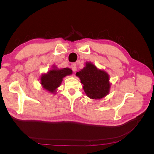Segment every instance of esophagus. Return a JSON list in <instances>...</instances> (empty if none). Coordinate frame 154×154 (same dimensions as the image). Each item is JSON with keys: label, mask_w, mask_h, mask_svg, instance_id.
<instances>
[{"label": "esophagus", "mask_w": 154, "mask_h": 154, "mask_svg": "<svg viewBox=\"0 0 154 154\" xmlns=\"http://www.w3.org/2000/svg\"><path fill=\"white\" fill-rule=\"evenodd\" d=\"M71 68H72V70L74 72L76 71V63H72L71 65Z\"/></svg>", "instance_id": "obj_1"}]
</instances>
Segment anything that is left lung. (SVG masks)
I'll return each mask as SVG.
<instances>
[{"instance_id":"8db88e82","label":"left lung","mask_w":154,"mask_h":154,"mask_svg":"<svg viewBox=\"0 0 154 154\" xmlns=\"http://www.w3.org/2000/svg\"><path fill=\"white\" fill-rule=\"evenodd\" d=\"M76 75L80 78L83 90L89 98L100 100L109 93L111 83L108 73L97 69L91 62H86L85 67Z\"/></svg>"}]
</instances>
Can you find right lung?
I'll list each match as a JSON object with an SVG mask.
<instances>
[{
	"instance_id": "obj_1",
	"label": "right lung",
	"mask_w": 154,
	"mask_h": 154,
	"mask_svg": "<svg viewBox=\"0 0 154 154\" xmlns=\"http://www.w3.org/2000/svg\"><path fill=\"white\" fill-rule=\"evenodd\" d=\"M72 71L69 68L58 69L57 66H53L52 69L49 70L47 73L42 74L40 76V83L45 91L52 94L57 92L58 87L61 85L63 78L66 76L71 75Z\"/></svg>"
}]
</instances>
